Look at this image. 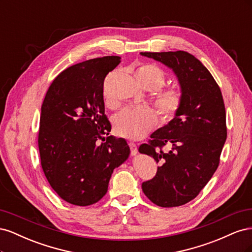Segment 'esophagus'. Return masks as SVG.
Segmentation results:
<instances>
[{
  "label": "esophagus",
  "mask_w": 252,
  "mask_h": 252,
  "mask_svg": "<svg viewBox=\"0 0 252 252\" xmlns=\"http://www.w3.org/2000/svg\"><path fill=\"white\" fill-rule=\"evenodd\" d=\"M128 145H129V148H130V152H131L132 156H135L136 154H138V146H136L135 143L129 142Z\"/></svg>",
  "instance_id": "obj_1"
}]
</instances>
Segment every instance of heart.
I'll use <instances>...</instances> for the list:
<instances>
[{"instance_id":"b5f03b06","label":"heart","mask_w":252,"mask_h":252,"mask_svg":"<svg viewBox=\"0 0 252 252\" xmlns=\"http://www.w3.org/2000/svg\"><path fill=\"white\" fill-rule=\"evenodd\" d=\"M135 78L143 85L151 90H158L166 82L165 72L152 64H143L135 71ZM106 104L111 106L113 102L105 94ZM183 93L174 87L159 91L156 97V105L164 120L169 121L177 116L183 104ZM158 124L157 112L148 106L127 107L122 110L114 120L117 132L130 140H140L149 133Z\"/></svg>"}]
</instances>
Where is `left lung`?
I'll return each mask as SVG.
<instances>
[{
  "instance_id": "obj_1",
  "label": "left lung",
  "mask_w": 252,
  "mask_h": 252,
  "mask_svg": "<svg viewBox=\"0 0 252 252\" xmlns=\"http://www.w3.org/2000/svg\"><path fill=\"white\" fill-rule=\"evenodd\" d=\"M141 55L170 67L184 97L173 120L139 148L161 165L154 178L143 182V192L159 207H177L196 197L219 167L227 138L223 95L209 70L189 52ZM166 144L169 152L162 150Z\"/></svg>"
}]
</instances>
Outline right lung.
I'll use <instances>...</instances> for the list:
<instances>
[{
    "label": "right lung",
    "mask_w": 252,
    "mask_h": 252,
    "mask_svg": "<svg viewBox=\"0 0 252 252\" xmlns=\"http://www.w3.org/2000/svg\"><path fill=\"white\" fill-rule=\"evenodd\" d=\"M121 62L118 56L91 59L61 72L41 107V165L56 193L72 205L89 206L108 190L113 169L130 149L109 135L103 88L106 75Z\"/></svg>",
    "instance_id": "obj_1"
}]
</instances>
